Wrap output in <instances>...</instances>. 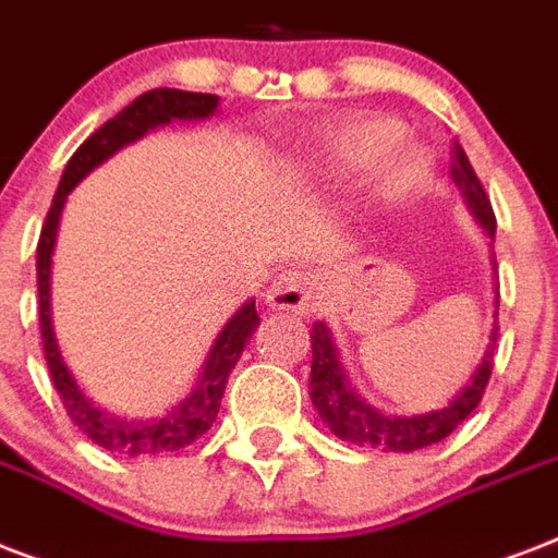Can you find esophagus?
<instances>
[{"label":"esophagus","mask_w":558,"mask_h":558,"mask_svg":"<svg viewBox=\"0 0 558 558\" xmlns=\"http://www.w3.org/2000/svg\"><path fill=\"white\" fill-rule=\"evenodd\" d=\"M265 302L270 308L293 311V314H314L319 305V282L311 270H284L267 288Z\"/></svg>","instance_id":"obj_1"}]
</instances>
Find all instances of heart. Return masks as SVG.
I'll return each instance as SVG.
<instances>
[{"label":"heart","mask_w":558,"mask_h":558,"mask_svg":"<svg viewBox=\"0 0 558 558\" xmlns=\"http://www.w3.org/2000/svg\"><path fill=\"white\" fill-rule=\"evenodd\" d=\"M401 140V124L390 119H361L331 131L323 142V157L340 171H361ZM422 174V154L404 150L381 171V192L387 197L408 192Z\"/></svg>","instance_id":"heart-1"}]
</instances>
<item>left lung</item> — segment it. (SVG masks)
Instances as JSON below:
<instances>
[{
	"instance_id": "left-lung-1",
	"label": "left lung",
	"mask_w": 558,
	"mask_h": 558,
	"mask_svg": "<svg viewBox=\"0 0 558 558\" xmlns=\"http://www.w3.org/2000/svg\"><path fill=\"white\" fill-rule=\"evenodd\" d=\"M457 189L465 197V206L472 209L474 220L481 223L486 235L495 241V211L492 203L483 192V183L474 174L472 162L465 157V150L454 142V166H451ZM498 279V276H495ZM498 302L500 296L495 293V323H492L489 347L483 352L481 364L465 381V387L457 392L454 399L448 401L442 410H430V413H416V416H396V413H384L373 408L355 392L349 381L340 352L331 340L326 323H314L311 328V401L317 408L319 418L326 422L328 430L357 448H375V451H418L427 445L439 442L445 436L463 425L465 418L472 416L474 408L481 404L483 390L492 378V366H495V343H498Z\"/></svg>"
}]
</instances>
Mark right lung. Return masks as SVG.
<instances>
[{"instance_id":"1","label":"right lung","mask_w":558,"mask_h":558,"mask_svg":"<svg viewBox=\"0 0 558 558\" xmlns=\"http://www.w3.org/2000/svg\"><path fill=\"white\" fill-rule=\"evenodd\" d=\"M218 95L209 93H185V89H150L142 93L133 104H128L122 113L113 116L110 122H104L81 148L72 154V159L63 168L58 192L49 206L46 223H43L40 244H37V293H40V338L43 352L49 361L51 381L54 390L60 392V401L66 408L69 418L84 430L95 445H101L107 451L122 457H154L168 454V451H180L185 445H192L197 436H203L211 427L215 416L220 410V399L230 381V373L239 364L241 352L253 338L258 328L256 300H247L235 314H232L218 338L211 340L206 361H203L197 381L192 392L183 401H177L174 408L166 413L148 418H128L116 416L110 410L95 408L93 401L86 399L84 390L69 373L60 355L58 338H54V323H51V256H54V244H58L60 215L66 206L69 192L84 180L89 171L107 162L116 150L124 145L148 136L162 124L171 122H201L209 119L218 110Z\"/></svg>"}]
</instances>
